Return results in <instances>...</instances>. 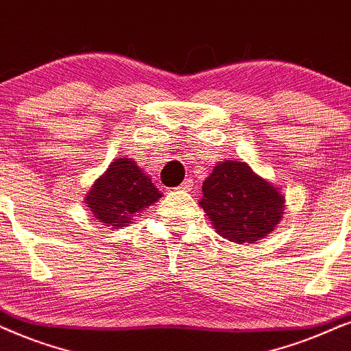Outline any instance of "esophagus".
<instances>
[{"mask_svg":"<svg viewBox=\"0 0 351 351\" xmlns=\"http://www.w3.org/2000/svg\"><path fill=\"white\" fill-rule=\"evenodd\" d=\"M191 188H193V180H191V178L184 180L183 183H181V184L178 186V189H183V191H189Z\"/></svg>","mask_w":351,"mask_h":351,"instance_id":"obj_1","label":"esophagus"}]
</instances>
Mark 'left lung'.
<instances>
[{"label":"left lung","instance_id":"left-lung-1","mask_svg":"<svg viewBox=\"0 0 351 351\" xmlns=\"http://www.w3.org/2000/svg\"><path fill=\"white\" fill-rule=\"evenodd\" d=\"M285 197L245 162L219 163L202 184L199 202L215 232L233 243H254L272 232Z\"/></svg>","mask_w":351,"mask_h":351}]
</instances>
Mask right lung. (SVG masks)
Returning a JSON list of instances; mask_svg holds the SVG:
<instances>
[{
  "label": "right lung",
  "instance_id": "obj_1",
  "mask_svg": "<svg viewBox=\"0 0 351 351\" xmlns=\"http://www.w3.org/2000/svg\"><path fill=\"white\" fill-rule=\"evenodd\" d=\"M162 193L132 158L112 162L86 197L92 214L106 227L121 228L137 212L152 206Z\"/></svg>",
  "mask_w": 351,
  "mask_h": 351
}]
</instances>
